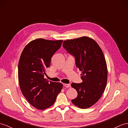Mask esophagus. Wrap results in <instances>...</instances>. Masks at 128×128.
<instances>
[{
	"label": "esophagus",
	"instance_id": "esophagus-1",
	"mask_svg": "<svg viewBox=\"0 0 128 128\" xmlns=\"http://www.w3.org/2000/svg\"><path fill=\"white\" fill-rule=\"evenodd\" d=\"M64 86L65 88H68L70 87V84H64Z\"/></svg>",
	"mask_w": 128,
	"mask_h": 128
}]
</instances>
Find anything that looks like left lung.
Here are the masks:
<instances>
[{
	"mask_svg": "<svg viewBox=\"0 0 128 128\" xmlns=\"http://www.w3.org/2000/svg\"><path fill=\"white\" fill-rule=\"evenodd\" d=\"M62 46L74 57L76 66L82 72V82L71 84L78 92L72 102L81 108H88L101 97L106 86L108 70L103 52L97 43L88 37L64 40Z\"/></svg>",
	"mask_w": 128,
	"mask_h": 128,
	"instance_id": "1",
	"label": "left lung"
}]
</instances>
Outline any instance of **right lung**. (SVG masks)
I'll list each match as a JSON object with an SVG mask.
<instances>
[{"instance_id": "obj_1", "label": "right lung", "mask_w": 128, "mask_h": 128, "mask_svg": "<svg viewBox=\"0 0 128 128\" xmlns=\"http://www.w3.org/2000/svg\"><path fill=\"white\" fill-rule=\"evenodd\" d=\"M62 42V40L36 39L28 44L22 52L18 64L20 90L28 102L37 109L44 110L53 105L62 88L61 83L44 78L52 56Z\"/></svg>"}]
</instances>
